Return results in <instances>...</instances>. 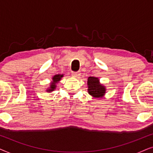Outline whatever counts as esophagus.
I'll use <instances>...</instances> for the list:
<instances>
[{
    "label": "esophagus",
    "instance_id": "34e87169",
    "mask_svg": "<svg viewBox=\"0 0 153 153\" xmlns=\"http://www.w3.org/2000/svg\"><path fill=\"white\" fill-rule=\"evenodd\" d=\"M72 75L74 77H76V78H78L81 76V72H72Z\"/></svg>",
    "mask_w": 153,
    "mask_h": 153
}]
</instances>
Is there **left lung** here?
<instances>
[{"instance_id":"1","label":"left lung","mask_w":153,"mask_h":153,"mask_svg":"<svg viewBox=\"0 0 153 153\" xmlns=\"http://www.w3.org/2000/svg\"><path fill=\"white\" fill-rule=\"evenodd\" d=\"M88 92L91 96L96 98L103 97L106 93V88L100 83L97 77L90 76L88 79Z\"/></svg>"}]
</instances>
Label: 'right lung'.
<instances>
[{"mask_svg":"<svg viewBox=\"0 0 153 153\" xmlns=\"http://www.w3.org/2000/svg\"><path fill=\"white\" fill-rule=\"evenodd\" d=\"M62 77H63V74H56L55 76H53L52 78V81L50 83V87L49 88H47V92H51L53 91L56 88V83H58V81H60V79H62Z\"/></svg>","mask_w":153,"mask_h":153,"instance_id":"right-lung-1","label":"right lung"}]
</instances>
